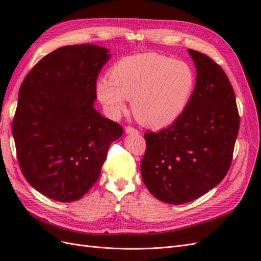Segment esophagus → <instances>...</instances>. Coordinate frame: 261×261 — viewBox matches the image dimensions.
Wrapping results in <instances>:
<instances>
[{
    "instance_id": "1",
    "label": "esophagus",
    "mask_w": 261,
    "mask_h": 261,
    "mask_svg": "<svg viewBox=\"0 0 261 261\" xmlns=\"http://www.w3.org/2000/svg\"><path fill=\"white\" fill-rule=\"evenodd\" d=\"M125 132H126V134H139V130L132 127V126H127V127L125 128Z\"/></svg>"
}]
</instances>
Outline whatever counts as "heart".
<instances>
[{
  "label": "heart",
  "instance_id": "heart-1",
  "mask_svg": "<svg viewBox=\"0 0 261 261\" xmlns=\"http://www.w3.org/2000/svg\"><path fill=\"white\" fill-rule=\"evenodd\" d=\"M196 88V72L186 61L144 53L118 60L96 92L109 114L118 117L132 100L133 113L148 127L161 128L183 114Z\"/></svg>",
  "mask_w": 261,
  "mask_h": 261
}]
</instances>
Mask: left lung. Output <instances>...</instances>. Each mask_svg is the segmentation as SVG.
Masks as SVG:
<instances>
[{"mask_svg": "<svg viewBox=\"0 0 261 261\" xmlns=\"http://www.w3.org/2000/svg\"><path fill=\"white\" fill-rule=\"evenodd\" d=\"M196 88L177 120L159 133L145 134L141 176L156 199L186 203L208 193L230 170L240 115L224 70L206 54L189 49Z\"/></svg>", "mask_w": 261, "mask_h": 261, "instance_id": "left-lung-1", "label": "left lung"}]
</instances>
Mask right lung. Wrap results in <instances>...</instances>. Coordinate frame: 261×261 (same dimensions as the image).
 Instances as JSON below:
<instances>
[{
  "label": "right lung",
  "instance_id": "add662e5",
  "mask_svg": "<svg viewBox=\"0 0 261 261\" xmlns=\"http://www.w3.org/2000/svg\"><path fill=\"white\" fill-rule=\"evenodd\" d=\"M109 59L99 45L62 46L39 61L20 86L13 120L18 163L28 183L53 200L81 199L124 132L93 108Z\"/></svg>",
  "mask_w": 261,
  "mask_h": 261
}]
</instances>
